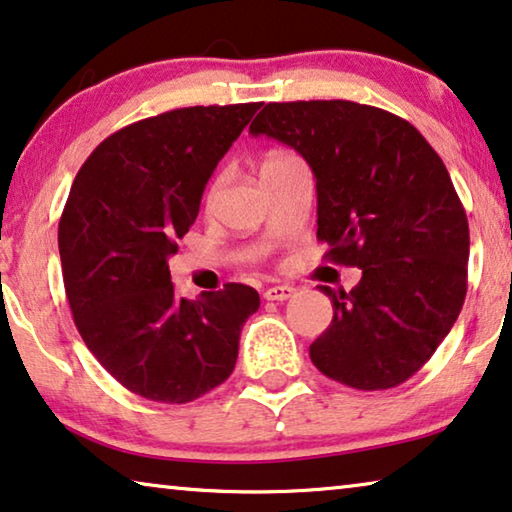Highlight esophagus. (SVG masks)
<instances>
[{"mask_svg": "<svg viewBox=\"0 0 512 512\" xmlns=\"http://www.w3.org/2000/svg\"><path fill=\"white\" fill-rule=\"evenodd\" d=\"M294 294H296L294 287H289V285H273V287H269L264 292V299L266 301H287V299H292Z\"/></svg>", "mask_w": 512, "mask_h": 512, "instance_id": "34e87169", "label": "esophagus"}]
</instances>
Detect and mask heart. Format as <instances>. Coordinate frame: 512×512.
Masks as SVG:
<instances>
[{
  "instance_id": "b5f03b06",
  "label": "heart",
  "mask_w": 512,
  "mask_h": 512,
  "mask_svg": "<svg viewBox=\"0 0 512 512\" xmlns=\"http://www.w3.org/2000/svg\"><path fill=\"white\" fill-rule=\"evenodd\" d=\"M296 160H299V158L292 156V154H287V151H269V154L264 156L262 165H259V172L266 174V172H271V170H278V167H282V165L296 163ZM216 193H218V183H213V186L209 188L207 202H213V197H216Z\"/></svg>"
}]
</instances>
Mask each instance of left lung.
<instances>
[{
    "instance_id": "8db88e82",
    "label": "left lung",
    "mask_w": 512,
    "mask_h": 512,
    "mask_svg": "<svg viewBox=\"0 0 512 512\" xmlns=\"http://www.w3.org/2000/svg\"><path fill=\"white\" fill-rule=\"evenodd\" d=\"M250 133L308 160L317 239L363 271L352 292L319 285L333 319L310 345L315 368L358 391L407 381L467 296L469 223L444 160L407 119L354 101L269 103Z\"/></svg>"
}]
</instances>
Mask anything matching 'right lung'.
I'll return each mask as SVG.
<instances>
[{
    "label": "right lung",
    "mask_w": 512,
    "mask_h": 512,
    "mask_svg": "<svg viewBox=\"0 0 512 512\" xmlns=\"http://www.w3.org/2000/svg\"><path fill=\"white\" fill-rule=\"evenodd\" d=\"M259 105H195L135 121L105 137L73 181L59 255L75 326L96 361L147 400L193 402L223 384L259 308V294L239 282L181 299L167 266L218 160Z\"/></svg>",
    "instance_id": "right-lung-1"
}]
</instances>
